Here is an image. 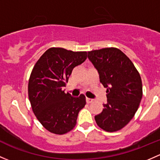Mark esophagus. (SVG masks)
Masks as SVG:
<instances>
[{"label":"esophagus","mask_w":160,"mask_h":160,"mask_svg":"<svg viewBox=\"0 0 160 160\" xmlns=\"http://www.w3.org/2000/svg\"><path fill=\"white\" fill-rule=\"evenodd\" d=\"M86 101H87V103H91L92 102H93V99H90V98H87L86 99Z\"/></svg>","instance_id":"esophagus-1"}]
</instances>
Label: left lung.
Instances as JSON below:
<instances>
[{
    "label": "left lung",
    "mask_w": 160,
    "mask_h": 160,
    "mask_svg": "<svg viewBox=\"0 0 160 160\" xmlns=\"http://www.w3.org/2000/svg\"><path fill=\"white\" fill-rule=\"evenodd\" d=\"M87 58L107 88V102L103 103L102 112L95 116L96 122L107 132L120 130L139 108L142 97L140 75L128 57L117 48L89 51Z\"/></svg>",
    "instance_id": "obj_1"
}]
</instances>
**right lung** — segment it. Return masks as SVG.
<instances>
[{
  "mask_svg": "<svg viewBox=\"0 0 160 160\" xmlns=\"http://www.w3.org/2000/svg\"><path fill=\"white\" fill-rule=\"evenodd\" d=\"M86 59V51L51 48L32 70L28 83L29 100L38 120L50 132L67 133L77 124L79 112L86 105V97L83 94L73 97L65 93L63 87L73 69Z\"/></svg>",
  "mask_w": 160,
  "mask_h": 160,
  "instance_id": "right-lung-1",
  "label": "right lung"
}]
</instances>
